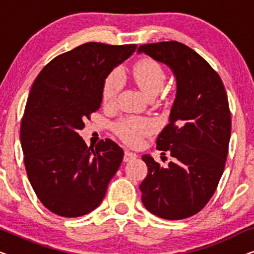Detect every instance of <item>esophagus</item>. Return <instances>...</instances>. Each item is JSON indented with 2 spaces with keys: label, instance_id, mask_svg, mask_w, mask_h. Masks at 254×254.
<instances>
[{
  "label": "esophagus",
  "instance_id": "esophagus-1",
  "mask_svg": "<svg viewBox=\"0 0 254 254\" xmlns=\"http://www.w3.org/2000/svg\"><path fill=\"white\" fill-rule=\"evenodd\" d=\"M136 158H137V155L135 154V152L129 151V150L125 151V156H124L125 162H130V161H133V159H136Z\"/></svg>",
  "mask_w": 254,
  "mask_h": 254
}]
</instances>
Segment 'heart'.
<instances>
[{
  "instance_id": "heart-1",
  "label": "heart",
  "mask_w": 254,
  "mask_h": 254,
  "mask_svg": "<svg viewBox=\"0 0 254 254\" xmlns=\"http://www.w3.org/2000/svg\"><path fill=\"white\" fill-rule=\"evenodd\" d=\"M133 78L141 91L148 98L157 96L162 91L165 82V71L158 62L144 59L137 62L133 68ZM123 86V76L120 71H113L107 76L103 86V100L112 104ZM154 130V124L148 119L128 118L117 125L119 136L128 144H137L144 135Z\"/></svg>"
}]
</instances>
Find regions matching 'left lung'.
<instances>
[{"label":"left lung","instance_id":"8db88e82","mask_svg":"<svg viewBox=\"0 0 254 254\" xmlns=\"http://www.w3.org/2000/svg\"><path fill=\"white\" fill-rule=\"evenodd\" d=\"M137 54L166 65L177 86L169 125L157 138L158 150L173 161L163 168L142 156L148 166L142 203L156 216L183 220L206 206L223 175L231 135L227 92L209 64L178 41L141 45Z\"/></svg>","mask_w":254,"mask_h":254}]
</instances>
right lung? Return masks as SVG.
<instances>
[{
    "instance_id": "right-lung-1",
    "label": "right lung",
    "mask_w": 254,
    "mask_h": 254,
    "mask_svg": "<svg viewBox=\"0 0 254 254\" xmlns=\"http://www.w3.org/2000/svg\"><path fill=\"white\" fill-rule=\"evenodd\" d=\"M136 47L83 44L54 58L33 82L20 126L24 163L38 199L59 216L96 209L123 162L116 142L88 148L78 131L100 107L107 76Z\"/></svg>"
}]
</instances>
